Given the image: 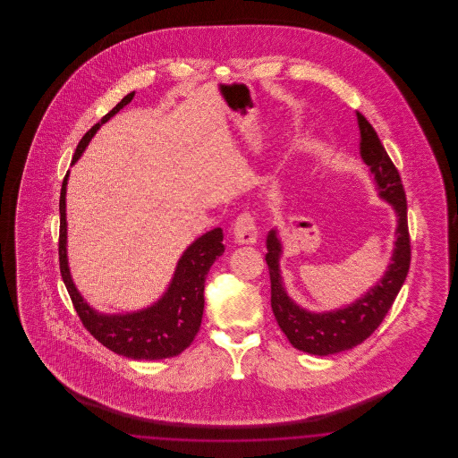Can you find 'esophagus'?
<instances>
[{
    "mask_svg": "<svg viewBox=\"0 0 458 458\" xmlns=\"http://www.w3.org/2000/svg\"><path fill=\"white\" fill-rule=\"evenodd\" d=\"M233 235H235V242L240 245H252L258 242V226L249 213H242L237 218Z\"/></svg>",
    "mask_w": 458,
    "mask_h": 458,
    "instance_id": "1",
    "label": "esophagus"
}]
</instances>
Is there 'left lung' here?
Here are the masks:
<instances>
[{
  "instance_id": "obj_1",
  "label": "left lung",
  "mask_w": 458,
  "mask_h": 458,
  "mask_svg": "<svg viewBox=\"0 0 458 458\" xmlns=\"http://www.w3.org/2000/svg\"><path fill=\"white\" fill-rule=\"evenodd\" d=\"M360 131V156L374 176L377 196L392 204L396 215V230L390 264L385 275L352 304L312 312L297 304L284 288L280 258L284 245L276 228L269 230L266 239V262L271 280V309L288 342L297 350L312 355H331L353 349L369 338L392 309L411 266V239L407 225V199L398 170L385 151L379 137L369 122L357 113Z\"/></svg>"
}]
</instances>
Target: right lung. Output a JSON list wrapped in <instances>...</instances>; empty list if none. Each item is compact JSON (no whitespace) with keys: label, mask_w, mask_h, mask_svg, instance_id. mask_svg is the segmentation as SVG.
Returning a JSON list of instances; mask_svg holds the SVG:
<instances>
[{"label":"right lung","mask_w":458,"mask_h":458,"mask_svg":"<svg viewBox=\"0 0 458 458\" xmlns=\"http://www.w3.org/2000/svg\"><path fill=\"white\" fill-rule=\"evenodd\" d=\"M135 92L127 94L114 108L109 111L99 123H96L79 142L72 165L86 151V148L94 137V133L114 116L120 109L127 106L133 99ZM70 174V172H68ZM65 174L62 194H60V271L70 293L73 307L88 327L89 333L103 344L106 349L135 359V360H157L168 359L182 353L187 349L200 327L202 310H204V282L213 262L225 252L223 230L213 228L199 239L194 240L182 258L176 262L174 278L166 292L153 305L123 312V314H105L96 310L84 301L81 292L72 280L68 256H66V183Z\"/></svg>","instance_id":"obj_1"}]
</instances>
